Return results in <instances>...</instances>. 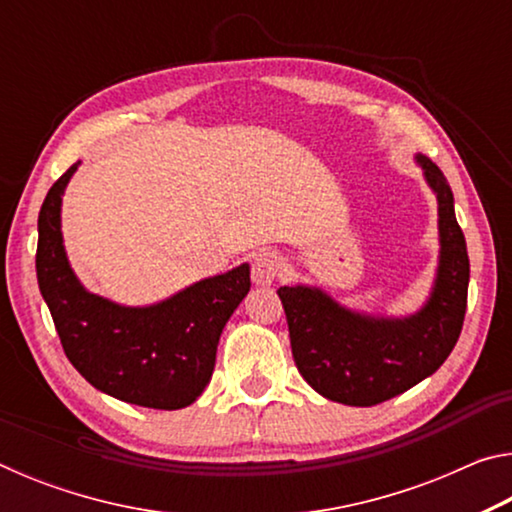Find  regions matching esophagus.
I'll use <instances>...</instances> for the list:
<instances>
[{
	"instance_id": "34e87169",
	"label": "esophagus",
	"mask_w": 512,
	"mask_h": 512,
	"mask_svg": "<svg viewBox=\"0 0 512 512\" xmlns=\"http://www.w3.org/2000/svg\"><path fill=\"white\" fill-rule=\"evenodd\" d=\"M282 273V257L273 253V250H262L253 257V268H250V275H253V282L257 287H268L273 284Z\"/></svg>"
}]
</instances>
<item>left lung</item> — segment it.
I'll return each mask as SVG.
<instances>
[{"instance_id": "obj_1", "label": "left lung", "mask_w": 512, "mask_h": 512, "mask_svg": "<svg viewBox=\"0 0 512 512\" xmlns=\"http://www.w3.org/2000/svg\"><path fill=\"white\" fill-rule=\"evenodd\" d=\"M415 164L436 194L440 244L433 287L415 314H363L309 284L277 289L300 375L332 402L375 406L409 391L443 366L461 336L470 259L454 194L427 155L415 153Z\"/></svg>"}]
</instances>
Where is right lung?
Segmentation results:
<instances>
[{
	"label": "right lung",
	"mask_w": 512,
	"mask_h": 512,
	"mask_svg": "<svg viewBox=\"0 0 512 512\" xmlns=\"http://www.w3.org/2000/svg\"><path fill=\"white\" fill-rule=\"evenodd\" d=\"M79 164L56 180L38 216V287L63 350L101 393L146 409H185L210 384L223 327L250 291V266L144 307L88 291L69 264L60 225L63 194Z\"/></svg>",
	"instance_id": "add662e5"
}]
</instances>
